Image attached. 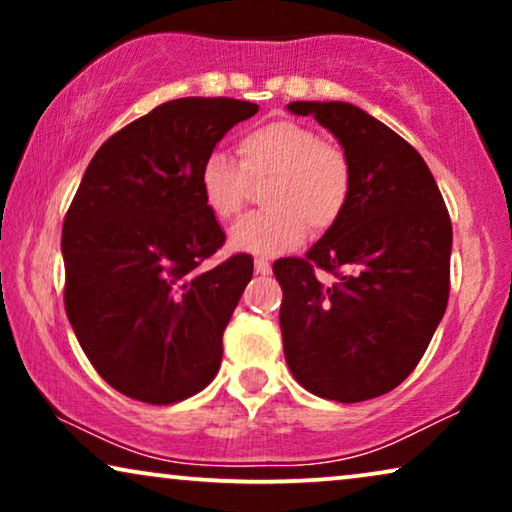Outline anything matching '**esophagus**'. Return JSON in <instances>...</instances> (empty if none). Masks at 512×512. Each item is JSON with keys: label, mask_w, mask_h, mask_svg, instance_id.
<instances>
[{"label": "esophagus", "mask_w": 512, "mask_h": 512, "mask_svg": "<svg viewBox=\"0 0 512 512\" xmlns=\"http://www.w3.org/2000/svg\"><path fill=\"white\" fill-rule=\"evenodd\" d=\"M254 268H256V275H270V263L265 261V258H256V263H254Z\"/></svg>", "instance_id": "obj_1"}]
</instances>
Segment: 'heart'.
<instances>
[{"label": "heart", "mask_w": 512, "mask_h": 512, "mask_svg": "<svg viewBox=\"0 0 512 512\" xmlns=\"http://www.w3.org/2000/svg\"><path fill=\"white\" fill-rule=\"evenodd\" d=\"M240 165L209 151L198 167L202 202L216 219L230 221L247 207L251 186L263 188L265 212L230 230V247L254 256H277L326 233L345 216L354 191V165L340 144L321 139L310 125L270 121L237 144Z\"/></svg>", "instance_id": "obj_1"}]
</instances>
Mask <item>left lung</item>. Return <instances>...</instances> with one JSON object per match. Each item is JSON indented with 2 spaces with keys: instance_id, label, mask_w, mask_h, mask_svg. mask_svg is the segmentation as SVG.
Instances as JSON below:
<instances>
[{
  "instance_id": "left-lung-1",
  "label": "left lung",
  "mask_w": 512,
  "mask_h": 512,
  "mask_svg": "<svg viewBox=\"0 0 512 512\" xmlns=\"http://www.w3.org/2000/svg\"><path fill=\"white\" fill-rule=\"evenodd\" d=\"M340 139L354 191L305 258L272 265L282 286L284 356L314 396L359 403L417 368L450 298L452 221L424 158L347 102H291ZM321 269L336 279L324 285Z\"/></svg>"
}]
</instances>
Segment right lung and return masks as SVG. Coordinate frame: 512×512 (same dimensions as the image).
<instances>
[{"label": "right lung", "instance_id": "add662e5", "mask_svg": "<svg viewBox=\"0 0 512 512\" xmlns=\"http://www.w3.org/2000/svg\"><path fill=\"white\" fill-rule=\"evenodd\" d=\"M258 104L181 97L100 146L62 223L65 310L102 380L170 405L219 373L223 331L254 275L249 254L205 268L226 242L198 167Z\"/></svg>", "mask_w": 512, "mask_h": 512}]
</instances>
